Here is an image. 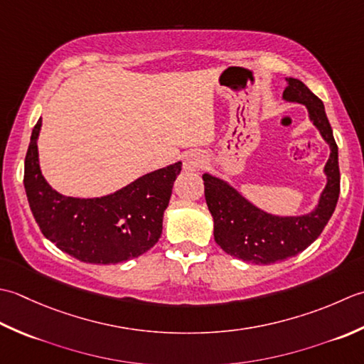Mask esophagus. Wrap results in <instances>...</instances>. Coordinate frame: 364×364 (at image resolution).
Returning <instances> with one entry per match:
<instances>
[{
	"instance_id": "1",
	"label": "esophagus",
	"mask_w": 364,
	"mask_h": 364,
	"mask_svg": "<svg viewBox=\"0 0 364 364\" xmlns=\"http://www.w3.org/2000/svg\"><path fill=\"white\" fill-rule=\"evenodd\" d=\"M205 161V157L203 152H198V151H191L187 152L183 157V166L190 169V171H196L199 166H203V163Z\"/></svg>"
}]
</instances>
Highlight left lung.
Wrapping results in <instances>:
<instances>
[{"mask_svg":"<svg viewBox=\"0 0 364 364\" xmlns=\"http://www.w3.org/2000/svg\"><path fill=\"white\" fill-rule=\"evenodd\" d=\"M283 99L306 105L309 119L330 144V159L325 165L327 187L314 212L301 217H275L259 210L221 179L203 176L205 203L213 217L215 242L225 253L261 265L284 261L308 248L327 226L339 198L338 146L322 100L295 78H287Z\"/></svg>","mask_w":364,"mask_h":364,"instance_id":"1","label":"left lung"}]
</instances>
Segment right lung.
<instances>
[{
  "instance_id": "add662e5",
  "label": "right lung",
  "mask_w": 364,
  "mask_h": 364,
  "mask_svg": "<svg viewBox=\"0 0 364 364\" xmlns=\"http://www.w3.org/2000/svg\"><path fill=\"white\" fill-rule=\"evenodd\" d=\"M42 121L34 125L25 159V190L42 234L81 262L117 264L144 255L159 242L173 183L182 163L139 177L113 195L63 196L43 179L37 155Z\"/></svg>"
}]
</instances>
